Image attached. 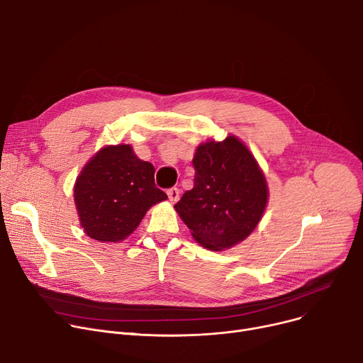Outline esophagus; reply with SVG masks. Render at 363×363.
<instances>
[{
    "label": "esophagus",
    "instance_id": "esophagus-1",
    "mask_svg": "<svg viewBox=\"0 0 363 363\" xmlns=\"http://www.w3.org/2000/svg\"><path fill=\"white\" fill-rule=\"evenodd\" d=\"M166 192H167L169 201H171V203L178 201V199H179V189H178L177 186H174V188H169Z\"/></svg>",
    "mask_w": 363,
    "mask_h": 363
}]
</instances>
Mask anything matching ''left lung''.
<instances>
[{
	"mask_svg": "<svg viewBox=\"0 0 363 363\" xmlns=\"http://www.w3.org/2000/svg\"><path fill=\"white\" fill-rule=\"evenodd\" d=\"M194 186L175 210L199 244L222 251L242 242L267 206L269 188L252 153L235 135L200 144Z\"/></svg>",
	"mask_w": 363,
	"mask_h": 363,
	"instance_id": "8db88e82",
	"label": "left lung"
}]
</instances>
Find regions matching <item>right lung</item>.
I'll list each match as a JSON object with an SVG mask.
<instances>
[{
    "label": "right lung",
    "mask_w": 363,
    "mask_h": 363,
    "mask_svg": "<svg viewBox=\"0 0 363 363\" xmlns=\"http://www.w3.org/2000/svg\"><path fill=\"white\" fill-rule=\"evenodd\" d=\"M167 196L155 184V167L138 159L128 144L106 146L83 167L74 201L86 235L99 242L130 236L146 211Z\"/></svg>",
    "instance_id": "add662e5"
}]
</instances>
